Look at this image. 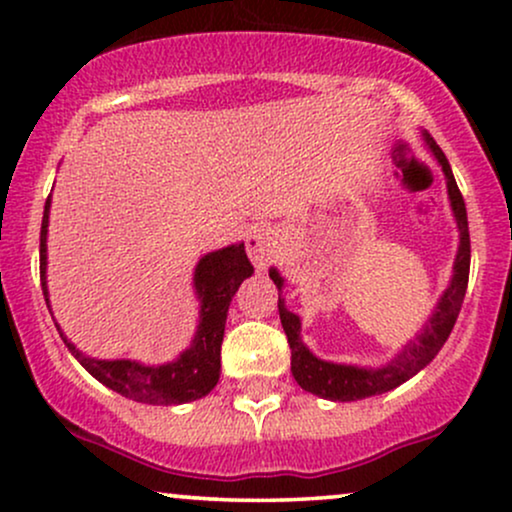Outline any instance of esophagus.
Masks as SVG:
<instances>
[{
    "instance_id": "obj_1",
    "label": "esophagus",
    "mask_w": 512,
    "mask_h": 512,
    "mask_svg": "<svg viewBox=\"0 0 512 512\" xmlns=\"http://www.w3.org/2000/svg\"><path fill=\"white\" fill-rule=\"evenodd\" d=\"M245 248H248V255L257 272H264L274 262L276 252H279V236L269 226H257L245 238Z\"/></svg>"
}]
</instances>
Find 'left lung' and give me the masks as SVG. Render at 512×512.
I'll return each mask as SVG.
<instances>
[{"label": "left lung", "mask_w": 512, "mask_h": 512, "mask_svg": "<svg viewBox=\"0 0 512 512\" xmlns=\"http://www.w3.org/2000/svg\"><path fill=\"white\" fill-rule=\"evenodd\" d=\"M424 137L431 154L436 156L440 168H443L445 180H448L450 207L452 214H455L457 228H460V248H457L450 286L445 289L443 296H440L436 310L428 317L426 327L421 330L419 337L404 346V349L399 351L390 363H385L383 368L346 366V363H330L313 356V351H310L301 339V317L291 313V310H286L284 298H281L279 293L281 327H284L291 346V373L305 392H313V395L322 399H332V402H356V399L383 395V392L395 390V387L407 383L409 378H414L421 368H426L428 363L436 358L438 351L443 349V344L448 342L457 315H460L464 291H467L472 248H469L467 209H464L462 192L460 187H457L455 175H452L448 158L440 151V146L433 142L431 134H424ZM269 276H272L276 289L281 291V286H284L281 274L276 272V269H269Z\"/></svg>", "instance_id": "1"}]
</instances>
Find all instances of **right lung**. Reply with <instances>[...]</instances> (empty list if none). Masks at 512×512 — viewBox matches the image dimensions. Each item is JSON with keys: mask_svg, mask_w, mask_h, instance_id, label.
Masks as SVG:
<instances>
[{"mask_svg": "<svg viewBox=\"0 0 512 512\" xmlns=\"http://www.w3.org/2000/svg\"><path fill=\"white\" fill-rule=\"evenodd\" d=\"M48 219H50V197L45 202L43 226H40V284L43 296L48 301V281H45V267H48ZM255 272L245 255V245H228V248L209 252L197 262L195 289L199 298V325L192 339L190 349H185L175 361L163 366H144L137 361H98L81 354L76 346L64 337L62 342L72 351L76 361L84 366L98 383L117 392V395L134 399L142 404H185L209 395L219 383L221 375V342L226 330L228 305L236 296L238 286Z\"/></svg>", "mask_w": 512, "mask_h": 512, "instance_id": "1", "label": "right lung"}]
</instances>
